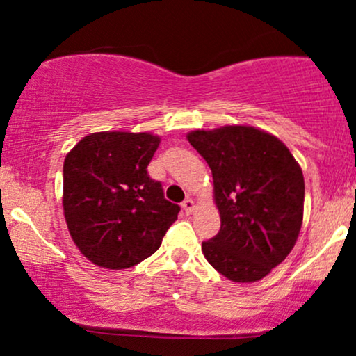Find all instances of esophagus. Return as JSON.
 Instances as JSON below:
<instances>
[{
  "mask_svg": "<svg viewBox=\"0 0 356 356\" xmlns=\"http://www.w3.org/2000/svg\"><path fill=\"white\" fill-rule=\"evenodd\" d=\"M182 209H184V212H186V214H192V212H194V209H195L194 201H192V199H186V201L182 202Z\"/></svg>",
  "mask_w": 356,
  "mask_h": 356,
  "instance_id": "1",
  "label": "esophagus"
}]
</instances>
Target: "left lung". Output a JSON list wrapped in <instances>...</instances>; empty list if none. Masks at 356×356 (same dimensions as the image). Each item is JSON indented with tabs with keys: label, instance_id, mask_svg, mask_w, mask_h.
I'll return each mask as SVG.
<instances>
[{
	"label": "left lung",
	"instance_id": "obj_1",
	"mask_svg": "<svg viewBox=\"0 0 356 356\" xmlns=\"http://www.w3.org/2000/svg\"><path fill=\"white\" fill-rule=\"evenodd\" d=\"M212 170L220 229L202 243L216 271L236 283L263 280L295 248L305 179L280 138L249 125L187 134Z\"/></svg>",
	"mask_w": 356,
	"mask_h": 356
}]
</instances>
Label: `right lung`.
<instances>
[{"label":"right lung","mask_w":356,"mask_h":356,"mask_svg":"<svg viewBox=\"0 0 356 356\" xmlns=\"http://www.w3.org/2000/svg\"><path fill=\"white\" fill-rule=\"evenodd\" d=\"M161 137L95 132L65 157L63 212L73 243L93 264L136 266L161 248L181 207L147 174Z\"/></svg>","instance_id":"right-lung-1"}]
</instances>
